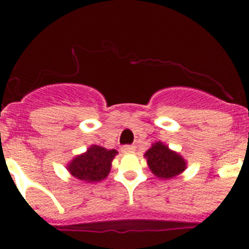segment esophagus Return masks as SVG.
Segmentation results:
<instances>
[{"mask_svg":"<svg viewBox=\"0 0 249 249\" xmlns=\"http://www.w3.org/2000/svg\"><path fill=\"white\" fill-rule=\"evenodd\" d=\"M135 149H136V147H135L134 144H125L122 147V152L126 153V154H129V153H134Z\"/></svg>","mask_w":249,"mask_h":249,"instance_id":"34e87169","label":"esophagus"}]
</instances>
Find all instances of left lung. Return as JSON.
I'll return each instance as SVG.
<instances>
[{
	"instance_id": "1",
	"label": "left lung",
	"mask_w": 249,
	"mask_h": 249,
	"mask_svg": "<svg viewBox=\"0 0 249 249\" xmlns=\"http://www.w3.org/2000/svg\"><path fill=\"white\" fill-rule=\"evenodd\" d=\"M148 165L157 177L162 179L176 177L185 170V161L180 155L170 150L161 142H157L145 153Z\"/></svg>"
}]
</instances>
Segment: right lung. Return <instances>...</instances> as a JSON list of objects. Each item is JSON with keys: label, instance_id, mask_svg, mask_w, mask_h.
Wrapping results in <instances>:
<instances>
[{"label": "right lung", "instance_id": "add662e5", "mask_svg": "<svg viewBox=\"0 0 249 249\" xmlns=\"http://www.w3.org/2000/svg\"><path fill=\"white\" fill-rule=\"evenodd\" d=\"M115 155L117 150L91 145L87 153L72 160L69 165V171L73 177L83 182H100L109 173L110 162Z\"/></svg>", "mask_w": 249, "mask_h": 249}]
</instances>
